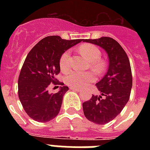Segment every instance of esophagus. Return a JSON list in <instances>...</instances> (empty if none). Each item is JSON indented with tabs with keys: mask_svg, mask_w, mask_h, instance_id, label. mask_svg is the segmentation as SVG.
<instances>
[{
	"mask_svg": "<svg viewBox=\"0 0 150 150\" xmlns=\"http://www.w3.org/2000/svg\"><path fill=\"white\" fill-rule=\"evenodd\" d=\"M71 90H74V91H75V92H81V89H75V88H71Z\"/></svg>",
	"mask_w": 150,
	"mask_h": 150,
	"instance_id": "1",
	"label": "esophagus"
}]
</instances>
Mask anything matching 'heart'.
I'll list each match as a JSON object with an SVG mask.
<instances>
[{
    "instance_id": "1",
    "label": "heart",
    "mask_w": 150,
    "mask_h": 150,
    "mask_svg": "<svg viewBox=\"0 0 150 150\" xmlns=\"http://www.w3.org/2000/svg\"><path fill=\"white\" fill-rule=\"evenodd\" d=\"M79 50L86 58L90 61V68L96 75H101L106 69V62L100 59L101 52L96 46L85 43L79 47ZM59 66L63 72L68 71L71 68L70 51L66 50L61 54L59 59ZM94 80L93 74L90 71L81 72L72 71L68 73L64 77V82L71 88H83L89 82Z\"/></svg>"
}]
</instances>
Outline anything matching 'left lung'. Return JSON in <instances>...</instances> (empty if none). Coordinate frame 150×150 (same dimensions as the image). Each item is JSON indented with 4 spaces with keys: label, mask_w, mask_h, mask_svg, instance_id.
I'll return each instance as SVG.
<instances>
[{
    "label": "left lung",
    "mask_w": 150,
    "mask_h": 150,
    "mask_svg": "<svg viewBox=\"0 0 150 150\" xmlns=\"http://www.w3.org/2000/svg\"><path fill=\"white\" fill-rule=\"evenodd\" d=\"M103 48L109 57V68L104 77L96 84L101 96L93 95L82 103L89 121L105 125L114 119L130 98L132 75L128 55L120 44L110 37L84 40Z\"/></svg>",
    "instance_id": "left-lung-1"
}]
</instances>
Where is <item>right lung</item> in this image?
<instances>
[{
  "mask_svg": "<svg viewBox=\"0 0 150 150\" xmlns=\"http://www.w3.org/2000/svg\"><path fill=\"white\" fill-rule=\"evenodd\" d=\"M82 40L47 36L29 52L20 71L18 93L23 109L34 121L47 122L59 114L68 87H62L56 94H49L48 88L51 85H64L56 79L61 70L60 57L68 48Z\"/></svg>",
  "mask_w": 150,
  "mask_h": 150,
  "instance_id": "obj_1",
  "label": "right lung"
}]
</instances>
